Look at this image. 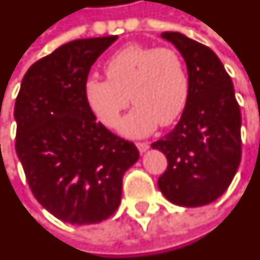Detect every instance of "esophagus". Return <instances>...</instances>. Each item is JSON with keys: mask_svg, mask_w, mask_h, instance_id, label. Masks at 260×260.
Returning <instances> with one entry per match:
<instances>
[{"mask_svg": "<svg viewBox=\"0 0 260 260\" xmlns=\"http://www.w3.org/2000/svg\"><path fill=\"white\" fill-rule=\"evenodd\" d=\"M136 148L139 149V152L143 153V152H146L149 149V143L148 142H138L136 143Z\"/></svg>", "mask_w": 260, "mask_h": 260, "instance_id": "esophagus-1", "label": "esophagus"}]
</instances>
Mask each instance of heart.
<instances>
[{
  "instance_id": "1",
  "label": "heart",
  "mask_w": 260,
  "mask_h": 260,
  "mask_svg": "<svg viewBox=\"0 0 260 260\" xmlns=\"http://www.w3.org/2000/svg\"><path fill=\"white\" fill-rule=\"evenodd\" d=\"M104 72L107 80L84 81V100L101 124L115 128L131 99L135 107L119 124L121 134L128 138L149 135L159 122L172 124L186 107L187 69L173 49L132 43L105 61Z\"/></svg>"
}]
</instances>
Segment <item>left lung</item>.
Returning a JSON list of instances; mask_svg holds the SVG:
<instances>
[{"instance_id":"obj_1","label":"left lung","mask_w":260,"mask_h":260,"mask_svg":"<svg viewBox=\"0 0 260 260\" xmlns=\"http://www.w3.org/2000/svg\"><path fill=\"white\" fill-rule=\"evenodd\" d=\"M186 61L188 97L179 124L152 143L168 157L157 180L176 206H207L231 184L241 161V111L231 77L211 49L180 32H163Z\"/></svg>"}]
</instances>
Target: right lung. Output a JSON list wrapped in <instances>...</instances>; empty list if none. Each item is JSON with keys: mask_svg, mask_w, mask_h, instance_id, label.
I'll return each instance as SVG.
<instances>
[{"mask_svg": "<svg viewBox=\"0 0 260 260\" xmlns=\"http://www.w3.org/2000/svg\"><path fill=\"white\" fill-rule=\"evenodd\" d=\"M118 36L77 39L29 67L16 97V155L35 199L56 218L97 224L117 211L139 152L84 100L90 69Z\"/></svg>", "mask_w": 260, "mask_h": 260, "instance_id": "1", "label": "right lung"}]
</instances>
